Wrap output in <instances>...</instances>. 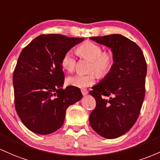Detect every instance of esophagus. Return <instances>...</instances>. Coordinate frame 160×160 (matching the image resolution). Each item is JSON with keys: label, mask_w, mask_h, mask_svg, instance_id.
Listing matches in <instances>:
<instances>
[{"label": "esophagus", "mask_w": 160, "mask_h": 160, "mask_svg": "<svg viewBox=\"0 0 160 160\" xmlns=\"http://www.w3.org/2000/svg\"><path fill=\"white\" fill-rule=\"evenodd\" d=\"M81 91H82V94H83L84 96H85V95H87L88 94V91L87 90L85 89V88L82 89V90H81Z\"/></svg>", "instance_id": "1"}]
</instances>
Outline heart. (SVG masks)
<instances>
[{
	"label": "heart",
	"instance_id": "obj_1",
	"mask_svg": "<svg viewBox=\"0 0 160 160\" xmlns=\"http://www.w3.org/2000/svg\"><path fill=\"white\" fill-rule=\"evenodd\" d=\"M78 53L82 57L91 60L89 70H94L99 76H104L111 70L114 64V57L110 52H103L100 45L92 41H86L78 47ZM76 57L72 50H69L64 53L61 61L62 66L68 72L74 70L76 66ZM97 78L95 72L88 74L78 73L70 75L66 79L69 85L76 88H86L94 84Z\"/></svg>",
	"mask_w": 160,
	"mask_h": 160
}]
</instances>
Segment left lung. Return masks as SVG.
Segmentation results:
<instances>
[{
    "label": "left lung",
    "mask_w": 160,
    "mask_h": 160,
    "mask_svg": "<svg viewBox=\"0 0 160 160\" xmlns=\"http://www.w3.org/2000/svg\"><path fill=\"white\" fill-rule=\"evenodd\" d=\"M90 39L110 48L114 64L90 91L97 103L89 122L100 136L113 139L128 132L139 116L145 94L146 60L139 46L122 35Z\"/></svg>",
    "instance_id": "obj_1"
}]
</instances>
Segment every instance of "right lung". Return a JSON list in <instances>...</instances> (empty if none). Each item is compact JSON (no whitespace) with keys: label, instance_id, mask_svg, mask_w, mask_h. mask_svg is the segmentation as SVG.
Masks as SVG:
<instances>
[{"label":"right lung","instance_id":"1","mask_svg":"<svg viewBox=\"0 0 160 160\" xmlns=\"http://www.w3.org/2000/svg\"><path fill=\"white\" fill-rule=\"evenodd\" d=\"M85 39L59 34L35 38L20 53L12 76L15 107L34 133L48 134L62 125L68 107L82 98L78 88L62 89L61 64L66 51Z\"/></svg>","mask_w":160,"mask_h":160}]
</instances>
